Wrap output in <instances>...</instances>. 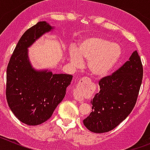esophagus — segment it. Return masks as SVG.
<instances>
[{
	"label": "esophagus",
	"mask_w": 150,
	"mask_h": 150,
	"mask_svg": "<svg viewBox=\"0 0 150 150\" xmlns=\"http://www.w3.org/2000/svg\"><path fill=\"white\" fill-rule=\"evenodd\" d=\"M74 98H75V100H78V101H79V102L83 101V98L81 96V95H80V94H79V92L78 91H75V90H74Z\"/></svg>",
	"instance_id": "obj_1"
}]
</instances>
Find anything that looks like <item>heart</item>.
Here are the masks:
<instances>
[{
	"instance_id": "b5f03b06",
	"label": "heart",
	"mask_w": 150,
	"mask_h": 150,
	"mask_svg": "<svg viewBox=\"0 0 150 150\" xmlns=\"http://www.w3.org/2000/svg\"><path fill=\"white\" fill-rule=\"evenodd\" d=\"M120 45L100 37H87L79 41L76 50H69V60L74 67L87 61L86 68L91 76L102 78L107 76L121 57Z\"/></svg>"
}]
</instances>
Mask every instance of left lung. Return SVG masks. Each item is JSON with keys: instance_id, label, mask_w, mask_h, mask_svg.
<instances>
[{"instance_id": "8db88e82", "label": "left lung", "mask_w": 150, "mask_h": 150, "mask_svg": "<svg viewBox=\"0 0 150 150\" xmlns=\"http://www.w3.org/2000/svg\"><path fill=\"white\" fill-rule=\"evenodd\" d=\"M143 79V66L134 51L128 61L99 81L100 91L91 99L92 111L83 124L94 133H105L118 126L134 107Z\"/></svg>"}]
</instances>
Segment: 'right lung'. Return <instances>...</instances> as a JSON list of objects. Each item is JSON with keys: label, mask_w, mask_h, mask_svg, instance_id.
I'll return each instance as SVG.
<instances>
[{"label": "right lung", "mask_w": 150, "mask_h": 150, "mask_svg": "<svg viewBox=\"0 0 150 150\" xmlns=\"http://www.w3.org/2000/svg\"><path fill=\"white\" fill-rule=\"evenodd\" d=\"M54 26L39 22L18 40L6 69V95L8 105L19 121L38 125L47 121L63 100L73 76L52 74L50 70L33 67L28 48Z\"/></svg>", "instance_id": "add662e5"}]
</instances>
